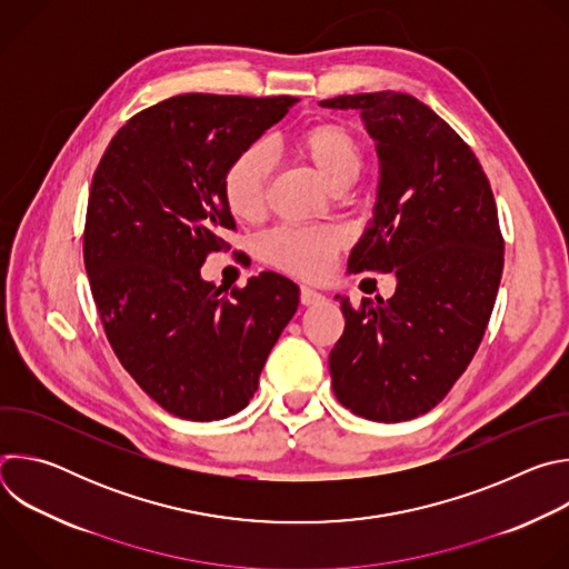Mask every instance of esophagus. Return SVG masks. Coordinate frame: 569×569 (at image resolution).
<instances>
[{
	"label": "esophagus",
	"instance_id": "esophagus-1",
	"mask_svg": "<svg viewBox=\"0 0 569 569\" xmlns=\"http://www.w3.org/2000/svg\"><path fill=\"white\" fill-rule=\"evenodd\" d=\"M327 297H323L321 292H317V290H312V288H301V303L303 306H312V303H319V301H323Z\"/></svg>",
	"mask_w": 569,
	"mask_h": 569
}]
</instances>
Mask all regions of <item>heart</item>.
I'll list each match as a JSON object with an SVG mask.
<instances>
[{"label": "heart", "instance_id": "b5f03b06", "mask_svg": "<svg viewBox=\"0 0 569 569\" xmlns=\"http://www.w3.org/2000/svg\"><path fill=\"white\" fill-rule=\"evenodd\" d=\"M292 148L333 191L347 189L365 164L362 143L347 126L336 121L306 128L295 137ZM272 167V150L261 141L231 159L222 176V196L236 218L254 220L263 213ZM338 246L340 236L331 229L281 227L263 238V254L288 272L319 277L329 268Z\"/></svg>", "mask_w": 569, "mask_h": 569}]
</instances>
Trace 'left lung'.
Masks as SVG:
<instances>
[{"label": "left lung", "mask_w": 569, "mask_h": 569, "mask_svg": "<svg viewBox=\"0 0 569 569\" xmlns=\"http://www.w3.org/2000/svg\"><path fill=\"white\" fill-rule=\"evenodd\" d=\"M358 110L378 152L373 218L349 272H393L389 299L338 297L345 333L329 356L333 391L353 415L398 423L446 398L470 365L498 297L505 240L470 146L426 103L400 92L319 101Z\"/></svg>", "instance_id": "8db88e82"}]
</instances>
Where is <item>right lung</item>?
<instances>
[{"label": "right lung", "instance_id": "add662e5", "mask_svg": "<svg viewBox=\"0 0 569 569\" xmlns=\"http://www.w3.org/2000/svg\"><path fill=\"white\" fill-rule=\"evenodd\" d=\"M295 103L167 99L112 137L94 173L83 236L94 303L123 369L173 417L220 421L246 408L299 306L297 283L277 272L231 295L200 274L236 229L227 167Z\"/></svg>", "mask_w": 569, "mask_h": 569}]
</instances>
